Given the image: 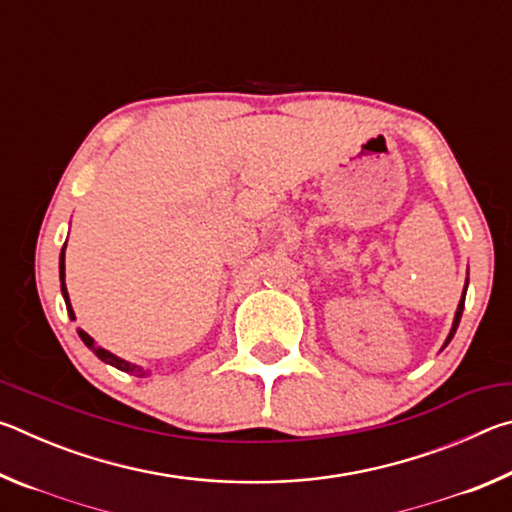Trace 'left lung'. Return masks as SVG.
Listing matches in <instances>:
<instances>
[{"instance_id": "8db88e82", "label": "left lung", "mask_w": 512, "mask_h": 512, "mask_svg": "<svg viewBox=\"0 0 512 512\" xmlns=\"http://www.w3.org/2000/svg\"><path fill=\"white\" fill-rule=\"evenodd\" d=\"M465 291H467V284H465V289H463V298H461V302H458V309H456V316H454V323H452V332H449V336H447V341H445L443 348H447V343L454 339V334H456V327H458V323H461L463 307H465Z\"/></svg>"}]
</instances>
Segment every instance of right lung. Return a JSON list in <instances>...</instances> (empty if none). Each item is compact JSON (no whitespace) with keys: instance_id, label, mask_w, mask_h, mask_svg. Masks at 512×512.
Instances as JSON below:
<instances>
[{"instance_id":"add662e5","label":"right lung","mask_w":512,"mask_h":512,"mask_svg":"<svg viewBox=\"0 0 512 512\" xmlns=\"http://www.w3.org/2000/svg\"><path fill=\"white\" fill-rule=\"evenodd\" d=\"M65 246H67V244H65ZM65 246H63V250H60V291H63V298H65V305H67V314H69V318L74 320V309H72V305H69V296H67V287H65ZM79 336H81V341H83L85 345H88V348H90L94 354H97V357H99L101 361H106V363H110V366H115V368L124 370V372H131V375H137V377H146V375H149V370L135 366V363H128V361H124V359L115 357V354H112V352L99 348V345L94 343L92 336H90L88 332H83V329H79Z\"/></svg>"}]
</instances>
